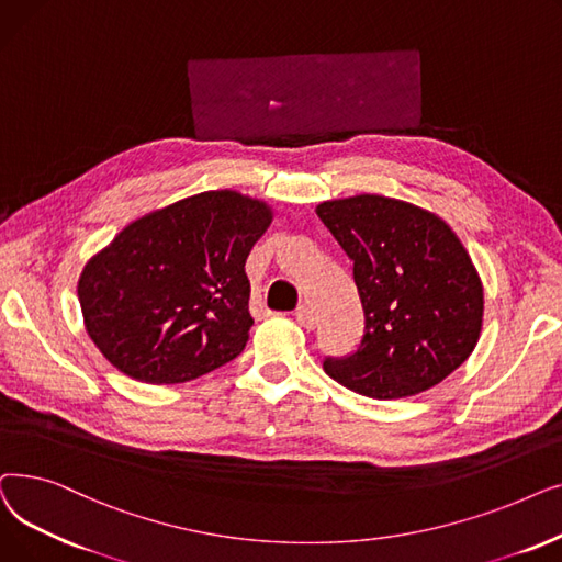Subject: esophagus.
<instances>
[{
  "label": "esophagus",
  "instance_id": "obj_1",
  "mask_svg": "<svg viewBox=\"0 0 562 562\" xmlns=\"http://www.w3.org/2000/svg\"><path fill=\"white\" fill-rule=\"evenodd\" d=\"M295 319L297 323L304 327V329H315V325H317V317H315V313L308 308V306H300L297 311H295Z\"/></svg>",
  "mask_w": 562,
  "mask_h": 562
}]
</instances>
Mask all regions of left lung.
<instances>
[{
    "label": "left lung",
    "instance_id": "1",
    "mask_svg": "<svg viewBox=\"0 0 562 562\" xmlns=\"http://www.w3.org/2000/svg\"><path fill=\"white\" fill-rule=\"evenodd\" d=\"M315 212L355 260L366 317L359 350L327 359V375L375 400L443 382L475 350L485 311L458 233L435 212L382 194L323 201Z\"/></svg>",
    "mask_w": 562,
    "mask_h": 562
}]
</instances>
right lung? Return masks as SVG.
<instances>
[{
  "instance_id": "obj_1",
  "label": "right lung",
  "mask_w": 562,
  "mask_h": 562,
  "mask_svg": "<svg viewBox=\"0 0 562 562\" xmlns=\"http://www.w3.org/2000/svg\"><path fill=\"white\" fill-rule=\"evenodd\" d=\"M272 220L262 199L212 190L130 222L77 281L100 355L146 384H182L235 359L254 325L245 262Z\"/></svg>"
}]
</instances>
